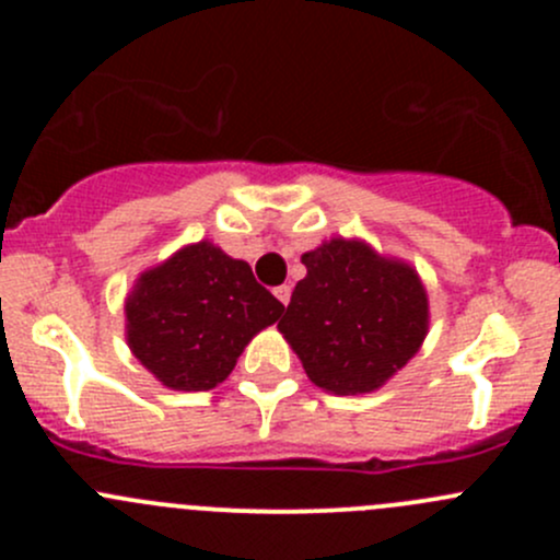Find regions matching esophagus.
I'll use <instances>...</instances> for the list:
<instances>
[{
  "label": "esophagus",
  "instance_id": "esophagus-1",
  "mask_svg": "<svg viewBox=\"0 0 560 560\" xmlns=\"http://www.w3.org/2000/svg\"><path fill=\"white\" fill-rule=\"evenodd\" d=\"M273 295H276V301H279V303H284V306H287V303H290V295H292V290H290V287H287V284H281V287H276V290H273Z\"/></svg>",
  "mask_w": 560,
  "mask_h": 560
}]
</instances>
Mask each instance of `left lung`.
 <instances>
[{"label":"left lung","mask_w":560,"mask_h":560,"mask_svg":"<svg viewBox=\"0 0 560 560\" xmlns=\"http://www.w3.org/2000/svg\"><path fill=\"white\" fill-rule=\"evenodd\" d=\"M306 279L279 330L316 387L371 393L404 369L428 332V295L415 270L360 241L336 238L303 254Z\"/></svg>","instance_id":"8db88e82"}]
</instances>
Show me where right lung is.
<instances>
[{"mask_svg":"<svg viewBox=\"0 0 560 560\" xmlns=\"http://www.w3.org/2000/svg\"><path fill=\"white\" fill-rule=\"evenodd\" d=\"M281 312L248 262L200 241L140 276L127 298V341L165 387L211 389Z\"/></svg>","mask_w":560,"mask_h":560,"instance_id":"1","label":"right lung"}]
</instances>
